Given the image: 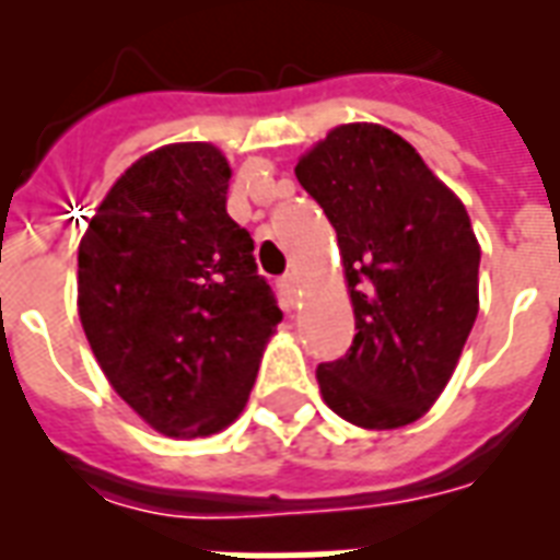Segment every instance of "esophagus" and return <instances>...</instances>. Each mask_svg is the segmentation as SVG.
<instances>
[{
  "mask_svg": "<svg viewBox=\"0 0 560 560\" xmlns=\"http://www.w3.org/2000/svg\"><path fill=\"white\" fill-rule=\"evenodd\" d=\"M281 290H284V296H296V290H299V272L293 270V272H288V276H284V279H281Z\"/></svg>",
  "mask_w": 560,
  "mask_h": 560,
  "instance_id": "34e87169",
  "label": "esophagus"
}]
</instances>
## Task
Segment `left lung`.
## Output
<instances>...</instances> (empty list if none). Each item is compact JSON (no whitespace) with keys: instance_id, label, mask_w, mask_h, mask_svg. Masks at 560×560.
I'll return each mask as SVG.
<instances>
[{"instance_id":"8db88e82","label":"left lung","mask_w":560,"mask_h":560,"mask_svg":"<svg viewBox=\"0 0 560 560\" xmlns=\"http://www.w3.org/2000/svg\"><path fill=\"white\" fill-rule=\"evenodd\" d=\"M331 220L354 307L346 358L316 366L323 400L363 430L424 416L479 311V241L462 200L407 139L372 121L334 127L296 162Z\"/></svg>"}]
</instances>
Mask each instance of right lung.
<instances>
[{
    "label": "right lung",
    "mask_w": 560,
    "mask_h": 560,
    "mask_svg": "<svg viewBox=\"0 0 560 560\" xmlns=\"http://www.w3.org/2000/svg\"><path fill=\"white\" fill-rule=\"evenodd\" d=\"M226 156L174 142L113 183L78 246V316L144 424L206 439L244 412L281 323L253 237L226 214Z\"/></svg>",
    "instance_id": "right-lung-1"
}]
</instances>
